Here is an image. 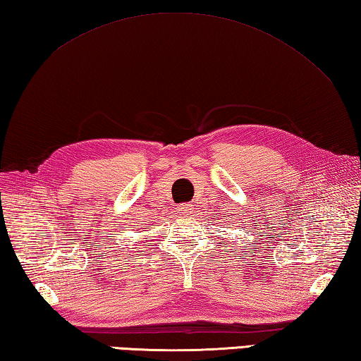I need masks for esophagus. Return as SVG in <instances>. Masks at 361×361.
<instances>
[{
	"mask_svg": "<svg viewBox=\"0 0 361 361\" xmlns=\"http://www.w3.org/2000/svg\"><path fill=\"white\" fill-rule=\"evenodd\" d=\"M192 204H179V212L184 214V216H188V214H192Z\"/></svg>",
	"mask_w": 361,
	"mask_h": 361,
	"instance_id": "esophagus-1",
	"label": "esophagus"
}]
</instances>
